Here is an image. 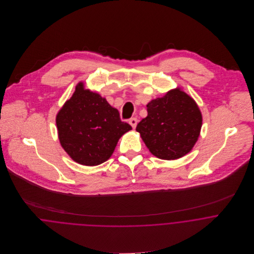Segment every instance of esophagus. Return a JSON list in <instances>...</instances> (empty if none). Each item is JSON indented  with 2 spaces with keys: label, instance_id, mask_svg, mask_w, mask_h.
I'll return each instance as SVG.
<instances>
[{
  "label": "esophagus",
  "instance_id": "esophagus-1",
  "mask_svg": "<svg viewBox=\"0 0 254 254\" xmlns=\"http://www.w3.org/2000/svg\"><path fill=\"white\" fill-rule=\"evenodd\" d=\"M129 124L132 126V128H133V129H135V128H136V126H137V124H138V119H137V118H135V117L131 118V119L129 120Z\"/></svg>",
  "mask_w": 254,
  "mask_h": 254
}]
</instances>
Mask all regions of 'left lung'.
<instances>
[{
  "label": "left lung",
  "mask_w": 254,
  "mask_h": 254,
  "mask_svg": "<svg viewBox=\"0 0 254 254\" xmlns=\"http://www.w3.org/2000/svg\"><path fill=\"white\" fill-rule=\"evenodd\" d=\"M146 110L147 116L136 130L154 156L175 160L192 149L200 134L202 115L195 101L180 87L151 100Z\"/></svg>",
  "instance_id": "1"
}]
</instances>
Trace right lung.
Returning a JSON list of instances; mask_svg holds the SVG:
<instances>
[{
	"label": "right lung",
	"instance_id": "right-lung-1",
	"mask_svg": "<svg viewBox=\"0 0 254 254\" xmlns=\"http://www.w3.org/2000/svg\"><path fill=\"white\" fill-rule=\"evenodd\" d=\"M56 123L60 143L73 160L96 166L107 161L118 140L132 127L99 93L79 82L71 98L59 110Z\"/></svg>",
	"mask_w": 254,
	"mask_h": 254
}]
</instances>
